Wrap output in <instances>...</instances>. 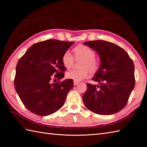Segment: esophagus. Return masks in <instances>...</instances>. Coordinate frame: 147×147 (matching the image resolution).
<instances>
[{
  "mask_svg": "<svg viewBox=\"0 0 147 147\" xmlns=\"http://www.w3.org/2000/svg\"><path fill=\"white\" fill-rule=\"evenodd\" d=\"M74 86H76V85H78V84L79 83V82H76V81H74Z\"/></svg>",
  "mask_w": 147,
  "mask_h": 147,
  "instance_id": "obj_1",
  "label": "esophagus"
}]
</instances>
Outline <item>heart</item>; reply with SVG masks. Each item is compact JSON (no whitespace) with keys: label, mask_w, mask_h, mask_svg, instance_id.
<instances>
[{"label":"heart","mask_w":147,"mask_h":147,"mask_svg":"<svg viewBox=\"0 0 147 147\" xmlns=\"http://www.w3.org/2000/svg\"><path fill=\"white\" fill-rule=\"evenodd\" d=\"M74 55L76 57L83 58L80 69H72L65 73V77L67 79L80 82L88 78L90 75L88 68L91 71H95L98 67V62L95 58V52L89 47L85 45H78L74 48ZM62 63L64 66L69 69L73 64L74 58L69 51H65L61 58Z\"/></svg>","instance_id":"heart-1"}]
</instances>
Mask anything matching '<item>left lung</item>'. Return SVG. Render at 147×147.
Here are the masks:
<instances>
[{"mask_svg": "<svg viewBox=\"0 0 147 147\" xmlns=\"http://www.w3.org/2000/svg\"><path fill=\"white\" fill-rule=\"evenodd\" d=\"M98 53L101 64L93 80L87 83L83 101L88 110L100 115H111L126 105L135 85V65L127 53L114 43L94 40L84 43Z\"/></svg>", "mask_w": 147, "mask_h": 147, "instance_id": "left-lung-1", "label": "left lung"}]
</instances>
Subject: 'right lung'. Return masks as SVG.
I'll return each mask as SVG.
<instances>
[{"label": "right lung", "mask_w": 147, "mask_h": 147, "mask_svg": "<svg viewBox=\"0 0 147 147\" xmlns=\"http://www.w3.org/2000/svg\"><path fill=\"white\" fill-rule=\"evenodd\" d=\"M73 43L54 39L36 43L18 61L15 89L30 112L45 116L57 112L64 105L73 87V81L67 79L51 83V80L52 78L58 80L64 78L65 67L61 58Z\"/></svg>", "instance_id": "obj_1"}]
</instances>
